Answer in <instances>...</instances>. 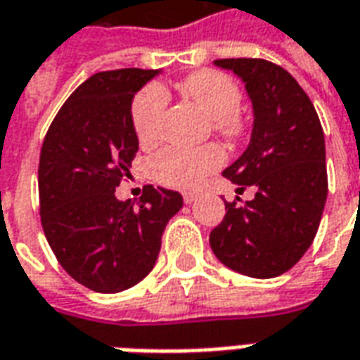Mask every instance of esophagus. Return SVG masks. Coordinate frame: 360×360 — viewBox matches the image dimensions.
<instances>
[{"label": "esophagus", "mask_w": 360, "mask_h": 360, "mask_svg": "<svg viewBox=\"0 0 360 360\" xmlns=\"http://www.w3.org/2000/svg\"><path fill=\"white\" fill-rule=\"evenodd\" d=\"M196 198H198L196 193H183V200H185V204H193Z\"/></svg>", "instance_id": "1"}]
</instances>
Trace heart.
Segmentation results:
<instances>
[{"label":"heart","instance_id":"1","mask_svg":"<svg viewBox=\"0 0 360 360\" xmlns=\"http://www.w3.org/2000/svg\"><path fill=\"white\" fill-rule=\"evenodd\" d=\"M179 90L206 117L214 121L219 133L235 134L239 131L235 113L241 103V90L231 77L219 71H196L179 82ZM164 111L165 94L158 86H148L134 98L133 127L142 144H150L158 139ZM221 164L224 154L216 146H169L152 158L150 173L165 187L196 188Z\"/></svg>","mask_w":360,"mask_h":360}]
</instances>
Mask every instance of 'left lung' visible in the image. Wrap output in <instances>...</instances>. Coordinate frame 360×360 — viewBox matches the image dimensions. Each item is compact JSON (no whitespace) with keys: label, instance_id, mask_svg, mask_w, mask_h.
<instances>
[{"label":"left lung","instance_id":"1","mask_svg":"<svg viewBox=\"0 0 360 360\" xmlns=\"http://www.w3.org/2000/svg\"><path fill=\"white\" fill-rule=\"evenodd\" d=\"M214 65L241 79L252 105L249 146L221 175L241 191L255 187L257 195L243 206L226 204L210 247L233 271L276 278L301 260L322 219L324 131L309 96L283 67L247 58L216 59Z\"/></svg>","mask_w":360,"mask_h":360}]
</instances>
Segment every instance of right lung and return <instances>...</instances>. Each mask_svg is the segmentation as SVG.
Listing matches in <instances>:
<instances>
[{"label": "right lung", "mask_w": 360, "mask_h": 360, "mask_svg": "<svg viewBox=\"0 0 360 360\" xmlns=\"http://www.w3.org/2000/svg\"><path fill=\"white\" fill-rule=\"evenodd\" d=\"M160 73L92 75L69 96L44 139V233L63 270L96 293H119L146 278L167 221L183 208V196L162 187H144L136 204L115 196L139 150L134 94Z\"/></svg>", "instance_id": "add662e5"}]
</instances>
